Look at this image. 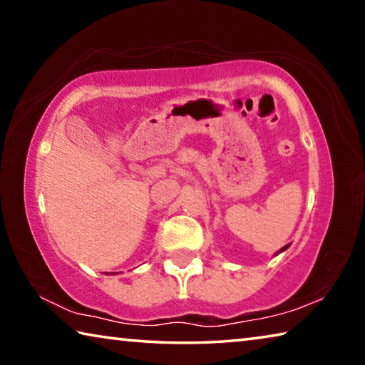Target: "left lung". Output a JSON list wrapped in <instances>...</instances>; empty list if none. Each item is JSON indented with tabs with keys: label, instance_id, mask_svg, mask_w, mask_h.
Segmentation results:
<instances>
[{
	"label": "left lung",
	"instance_id": "left-lung-1",
	"mask_svg": "<svg viewBox=\"0 0 365 365\" xmlns=\"http://www.w3.org/2000/svg\"><path fill=\"white\" fill-rule=\"evenodd\" d=\"M288 248H289V245H285V246H283V248H282L280 251H277V252H275V256H277V255H280V252H283V251H287Z\"/></svg>",
	"mask_w": 365,
	"mask_h": 365
}]
</instances>
